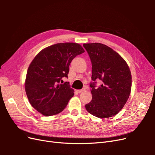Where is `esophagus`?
Segmentation results:
<instances>
[{
	"label": "esophagus",
	"instance_id": "esophagus-1",
	"mask_svg": "<svg viewBox=\"0 0 155 155\" xmlns=\"http://www.w3.org/2000/svg\"><path fill=\"white\" fill-rule=\"evenodd\" d=\"M85 91V88H82V89H81V90H77L76 91L78 92V93H81V92H84Z\"/></svg>",
	"mask_w": 155,
	"mask_h": 155
}]
</instances>
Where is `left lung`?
<instances>
[{
	"label": "left lung",
	"mask_w": 155,
	"mask_h": 155,
	"mask_svg": "<svg viewBox=\"0 0 155 155\" xmlns=\"http://www.w3.org/2000/svg\"><path fill=\"white\" fill-rule=\"evenodd\" d=\"M92 63L91 83L92 100L85 105L87 110L100 118L117 114L123 109L131 91L132 77L127 63L121 56L101 43L83 44ZM102 85L95 87V80Z\"/></svg>",
	"instance_id": "1"
}]
</instances>
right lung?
Listing matches in <instances>:
<instances>
[{"label": "right lung", "mask_w": 155, "mask_h": 155, "mask_svg": "<svg viewBox=\"0 0 155 155\" xmlns=\"http://www.w3.org/2000/svg\"><path fill=\"white\" fill-rule=\"evenodd\" d=\"M85 52L78 43H63L48 46L36 55L28 68L25 91L31 105L41 114H58L67 107L74 94L68 78L69 66L76 55Z\"/></svg>", "instance_id": "1"}]
</instances>
